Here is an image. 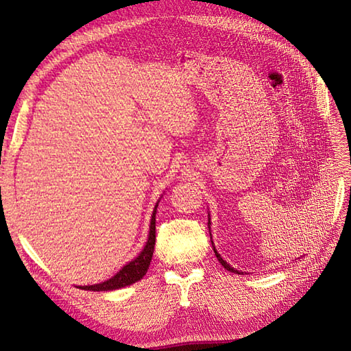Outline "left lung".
<instances>
[{"instance_id":"obj_1","label":"left lung","mask_w":351,"mask_h":351,"mask_svg":"<svg viewBox=\"0 0 351 351\" xmlns=\"http://www.w3.org/2000/svg\"><path fill=\"white\" fill-rule=\"evenodd\" d=\"M208 222H210V221H208ZM210 238H212V234H210ZM213 250H215V254H216V258H218V261H219V263H221L222 265H224V269H227L228 271H232V273H237V275H241V271H238L237 269H233V267H230V265H228V264L226 263V261L221 258V254H219L218 252H216V248H215V247H213Z\"/></svg>"}]
</instances>
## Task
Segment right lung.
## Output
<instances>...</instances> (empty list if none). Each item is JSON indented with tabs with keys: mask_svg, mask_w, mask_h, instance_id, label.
<instances>
[{
	"mask_svg": "<svg viewBox=\"0 0 351 351\" xmlns=\"http://www.w3.org/2000/svg\"><path fill=\"white\" fill-rule=\"evenodd\" d=\"M156 207L155 206L154 215H152V221H150V232H149V239L147 244H145L144 250L139 253V256L130 261L129 264H125L123 269H121L117 275L113 278L107 279V281L101 282V284H95V285H82L80 289L82 290H90V291H109V290H117L121 289V287L135 284L139 279H143V276L147 273V269L150 265L152 256H154V248H155V215H156Z\"/></svg>",
	"mask_w": 351,
	"mask_h": 351,
	"instance_id": "add662e5",
	"label": "right lung"
}]
</instances>
